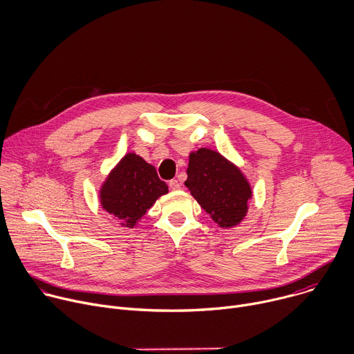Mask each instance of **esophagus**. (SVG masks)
<instances>
[{
    "instance_id": "1",
    "label": "esophagus",
    "mask_w": 354,
    "mask_h": 354,
    "mask_svg": "<svg viewBox=\"0 0 354 354\" xmlns=\"http://www.w3.org/2000/svg\"><path fill=\"white\" fill-rule=\"evenodd\" d=\"M169 187H170V189L176 191V189L180 188V183H178L177 180H170V181H169Z\"/></svg>"
}]
</instances>
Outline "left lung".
Wrapping results in <instances>:
<instances>
[{"label": "left lung", "mask_w": 354, "mask_h": 354, "mask_svg": "<svg viewBox=\"0 0 354 354\" xmlns=\"http://www.w3.org/2000/svg\"><path fill=\"white\" fill-rule=\"evenodd\" d=\"M187 174L185 187L221 227L236 226L244 219L251 187L221 153L205 148L191 153Z\"/></svg>", "instance_id": "1"}]
</instances>
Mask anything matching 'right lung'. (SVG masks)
I'll return each mask as SVG.
<instances>
[{
	"mask_svg": "<svg viewBox=\"0 0 354 354\" xmlns=\"http://www.w3.org/2000/svg\"><path fill=\"white\" fill-rule=\"evenodd\" d=\"M167 192L166 183L159 178L152 165L128 153L103 184L100 202L124 227H133L156 199Z\"/></svg>",
	"mask_w": 354,
	"mask_h": 354,
	"instance_id": "1",
	"label": "right lung"
}]
</instances>
